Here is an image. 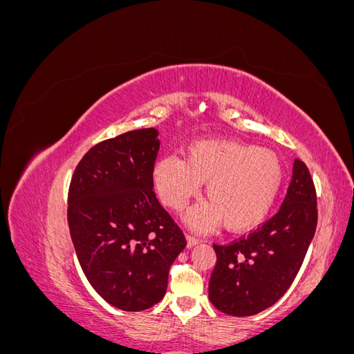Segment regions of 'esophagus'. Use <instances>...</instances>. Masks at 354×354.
<instances>
[{"instance_id":"34e87169","label":"esophagus","mask_w":354,"mask_h":354,"mask_svg":"<svg viewBox=\"0 0 354 354\" xmlns=\"http://www.w3.org/2000/svg\"><path fill=\"white\" fill-rule=\"evenodd\" d=\"M186 241H187V248H192V246H195V245L199 243V239L195 238V236H192V234H187Z\"/></svg>"}]
</instances>
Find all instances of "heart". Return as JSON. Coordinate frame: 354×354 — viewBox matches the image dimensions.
Listing matches in <instances>:
<instances>
[{"label": "heart", "mask_w": 354, "mask_h": 354, "mask_svg": "<svg viewBox=\"0 0 354 354\" xmlns=\"http://www.w3.org/2000/svg\"><path fill=\"white\" fill-rule=\"evenodd\" d=\"M153 183L160 201L177 211L207 183L208 203L187 214L190 226L208 229L221 221L230 232H248L270 214L283 183V167L269 149L208 138L192 142L186 147V159L177 155L159 158Z\"/></svg>", "instance_id": "heart-1"}]
</instances>
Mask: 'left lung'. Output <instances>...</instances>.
<instances>
[{
  "mask_svg": "<svg viewBox=\"0 0 354 354\" xmlns=\"http://www.w3.org/2000/svg\"><path fill=\"white\" fill-rule=\"evenodd\" d=\"M317 224L313 178L295 159L292 180L274 216L260 227L226 245L214 243L217 263L208 297L230 316H252L273 306L291 286Z\"/></svg>",
  "mask_w": 354,
  "mask_h": 354,
  "instance_id": "left-lung-1",
  "label": "left lung"
}]
</instances>
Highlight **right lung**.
I'll return each instance as SVG.
<instances>
[{
	"mask_svg": "<svg viewBox=\"0 0 354 354\" xmlns=\"http://www.w3.org/2000/svg\"><path fill=\"white\" fill-rule=\"evenodd\" d=\"M155 128L93 146L73 171L68 224L81 269L104 301L125 312L159 303L186 238L153 192Z\"/></svg>",
	"mask_w": 354,
	"mask_h": 354,
	"instance_id": "add662e5",
	"label": "right lung"
}]
</instances>
